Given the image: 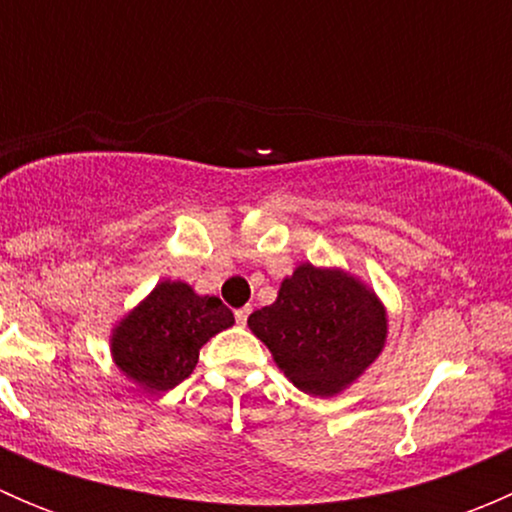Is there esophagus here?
<instances>
[{
	"instance_id": "esophagus-1",
	"label": "esophagus",
	"mask_w": 512,
	"mask_h": 512,
	"mask_svg": "<svg viewBox=\"0 0 512 512\" xmlns=\"http://www.w3.org/2000/svg\"><path fill=\"white\" fill-rule=\"evenodd\" d=\"M250 312H252L250 307L237 309V312H235V322H237V324H245V322H247V317H250Z\"/></svg>"
}]
</instances>
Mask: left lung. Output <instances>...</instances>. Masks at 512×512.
<instances>
[{
	"label": "left lung",
	"instance_id": "left-lung-1",
	"mask_svg": "<svg viewBox=\"0 0 512 512\" xmlns=\"http://www.w3.org/2000/svg\"><path fill=\"white\" fill-rule=\"evenodd\" d=\"M247 327L299 391L337 396L376 361L386 344V309L361 280L337 267L302 262L270 307Z\"/></svg>",
	"mask_w": 512,
	"mask_h": 512
}]
</instances>
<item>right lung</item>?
Here are the masks:
<instances>
[{
  "instance_id": "obj_1",
  "label": "right lung",
  "mask_w": 512,
  "mask_h": 512,
  "mask_svg": "<svg viewBox=\"0 0 512 512\" xmlns=\"http://www.w3.org/2000/svg\"><path fill=\"white\" fill-rule=\"evenodd\" d=\"M232 324L235 317L218 297L163 280L116 324L111 354L133 384L158 394L188 379L203 344Z\"/></svg>"
}]
</instances>
